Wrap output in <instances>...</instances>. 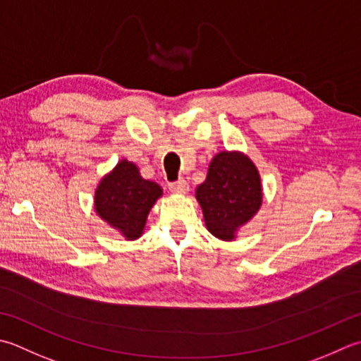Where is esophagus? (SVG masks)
<instances>
[{
  "mask_svg": "<svg viewBox=\"0 0 361 361\" xmlns=\"http://www.w3.org/2000/svg\"><path fill=\"white\" fill-rule=\"evenodd\" d=\"M169 189H171V192L173 194H186L189 190V185L185 180H178V181L169 183Z\"/></svg>",
  "mask_w": 361,
  "mask_h": 361,
  "instance_id": "34e87169",
  "label": "esophagus"
}]
</instances>
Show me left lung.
<instances>
[{
    "instance_id": "left-lung-1",
    "label": "left lung",
    "mask_w": 361,
    "mask_h": 361,
    "mask_svg": "<svg viewBox=\"0 0 361 361\" xmlns=\"http://www.w3.org/2000/svg\"><path fill=\"white\" fill-rule=\"evenodd\" d=\"M195 199L211 235L233 241L263 203L257 166L241 152L217 153L209 162L207 180L195 190Z\"/></svg>"
}]
</instances>
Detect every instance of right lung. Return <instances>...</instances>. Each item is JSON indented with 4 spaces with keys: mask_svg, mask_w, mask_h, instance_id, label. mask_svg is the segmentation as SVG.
Instances as JSON below:
<instances>
[{
    "mask_svg": "<svg viewBox=\"0 0 361 361\" xmlns=\"http://www.w3.org/2000/svg\"><path fill=\"white\" fill-rule=\"evenodd\" d=\"M161 195L159 185L144 180L136 164L122 159L98 183L95 211L125 239L134 241L144 233L147 216Z\"/></svg>",
    "mask_w": 361,
    "mask_h": 361,
    "instance_id": "add662e5",
    "label": "right lung"
}]
</instances>
